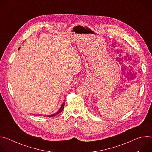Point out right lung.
<instances>
[{
    "instance_id": "add662e5",
    "label": "right lung",
    "mask_w": 152,
    "mask_h": 152,
    "mask_svg": "<svg viewBox=\"0 0 152 152\" xmlns=\"http://www.w3.org/2000/svg\"><path fill=\"white\" fill-rule=\"evenodd\" d=\"M20 49V48H18V50H19ZM64 105H65V102H63V103L62 104V105H61V107H60V109L59 110V111L56 113V114H52V115H48V117H54V116H55L56 115H57V114H59L60 113H61L62 111V110H63V109H64Z\"/></svg>"
}]
</instances>
